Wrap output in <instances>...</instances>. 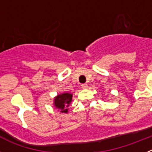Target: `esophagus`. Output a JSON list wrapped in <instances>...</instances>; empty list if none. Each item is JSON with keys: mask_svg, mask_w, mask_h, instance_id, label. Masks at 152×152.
<instances>
[{"mask_svg": "<svg viewBox=\"0 0 152 152\" xmlns=\"http://www.w3.org/2000/svg\"><path fill=\"white\" fill-rule=\"evenodd\" d=\"M81 88H82L83 89H87V88H88V84H81Z\"/></svg>", "mask_w": 152, "mask_h": 152, "instance_id": "1", "label": "esophagus"}]
</instances>
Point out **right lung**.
Returning a JSON list of instances; mask_svg holds the SVG:
<instances>
[{"mask_svg": "<svg viewBox=\"0 0 152 152\" xmlns=\"http://www.w3.org/2000/svg\"><path fill=\"white\" fill-rule=\"evenodd\" d=\"M72 94L65 93L62 94L58 95L57 97L55 99V106L56 108L61 110V113H67L68 109H65L69 106L70 103L72 102Z\"/></svg>", "mask_w": 152, "mask_h": 152, "instance_id": "1", "label": "right lung"}]
</instances>
